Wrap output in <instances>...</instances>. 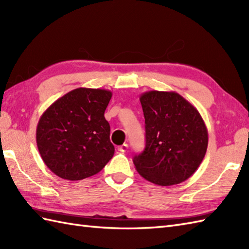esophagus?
<instances>
[{
  "instance_id": "34e87169",
  "label": "esophagus",
  "mask_w": 249,
  "mask_h": 249,
  "mask_svg": "<svg viewBox=\"0 0 249 249\" xmlns=\"http://www.w3.org/2000/svg\"><path fill=\"white\" fill-rule=\"evenodd\" d=\"M127 149H128V145L127 144H122V145H120L119 147H118V150L121 152V153H125L126 151H127Z\"/></svg>"
}]
</instances>
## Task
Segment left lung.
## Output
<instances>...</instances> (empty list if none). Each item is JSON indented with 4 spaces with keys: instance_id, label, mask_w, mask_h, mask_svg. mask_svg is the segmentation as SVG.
<instances>
[{
    "instance_id": "1",
    "label": "left lung",
    "mask_w": 249,
    "mask_h": 249,
    "mask_svg": "<svg viewBox=\"0 0 249 249\" xmlns=\"http://www.w3.org/2000/svg\"><path fill=\"white\" fill-rule=\"evenodd\" d=\"M140 103L145 119V147L134 157L136 170L160 186L186 181L208 149L202 116L177 92H145L140 95Z\"/></svg>"
}]
</instances>
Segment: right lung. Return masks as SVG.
<instances>
[{
	"mask_svg": "<svg viewBox=\"0 0 249 249\" xmlns=\"http://www.w3.org/2000/svg\"><path fill=\"white\" fill-rule=\"evenodd\" d=\"M112 92L79 88L41 114L36 143L46 166L62 178L79 181L98 173L114 154L105 110Z\"/></svg>",
	"mask_w": 249,
	"mask_h": 249,
	"instance_id": "right-lung-1",
	"label": "right lung"
}]
</instances>
